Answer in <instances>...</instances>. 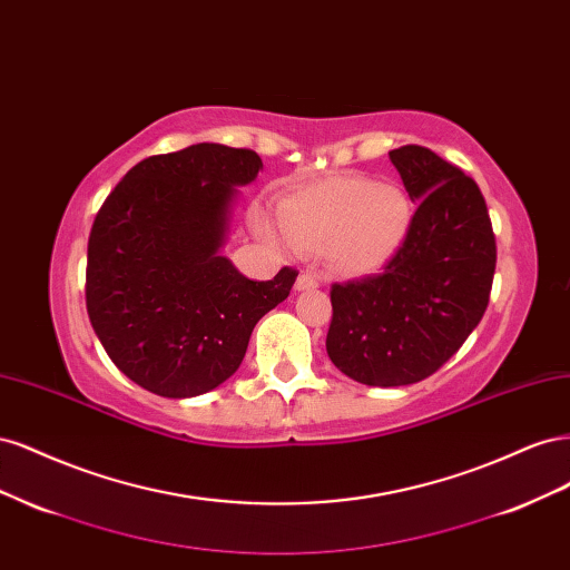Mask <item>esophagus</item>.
I'll use <instances>...</instances> for the list:
<instances>
[{
	"label": "esophagus",
	"instance_id": "34e87169",
	"mask_svg": "<svg viewBox=\"0 0 570 570\" xmlns=\"http://www.w3.org/2000/svg\"><path fill=\"white\" fill-rule=\"evenodd\" d=\"M295 287H297V289H314V287H318V278H316L314 273L304 271V273H299V275H297V283H295Z\"/></svg>",
	"mask_w": 570,
	"mask_h": 570
}]
</instances>
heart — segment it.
Listing matches in <instances>:
<instances>
[{
  "mask_svg": "<svg viewBox=\"0 0 570 570\" xmlns=\"http://www.w3.org/2000/svg\"><path fill=\"white\" fill-rule=\"evenodd\" d=\"M413 220L411 199L392 183L335 178L297 189L278 206L285 243L297 252H325L344 275H366L390 264ZM268 235H278L262 223Z\"/></svg>",
  "mask_w": 570,
  "mask_h": 570,
  "instance_id": "heart-1",
  "label": "heart"
}]
</instances>
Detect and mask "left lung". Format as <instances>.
Returning a JSON list of instances; mask_svg holds the SVG:
<instances>
[{"instance_id": "8db88e82", "label": "left lung", "mask_w": 570, "mask_h": 570, "mask_svg": "<svg viewBox=\"0 0 570 570\" xmlns=\"http://www.w3.org/2000/svg\"><path fill=\"white\" fill-rule=\"evenodd\" d=\"M411 202L402 249L383 273L335 283L325 350L352 381L373 387L419 383L450 361L485 314L497 245L473 178L435 151H390Z\"/></svg>"}]
</instances>
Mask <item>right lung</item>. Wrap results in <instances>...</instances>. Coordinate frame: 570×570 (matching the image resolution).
<instances>
[{"label": "right lung", "mask_w": 570, "mask_h": 570, "mask_svg": "<svg viewBox=\"0 0 570 570\" xmlns=\"http://www.w3.org/2000/svg\"><path fill=\"white\" fill-rule=\"evenodd\" d=\"M262 166L252 149L202 142L132 166L101 204L85 304L101 347L140 387L185 400L226 383L258 318L287 299L295 268L256 283L220 256L235 187Z\"/></svg>", "instance_id": "obj_1"}]
</instances>
